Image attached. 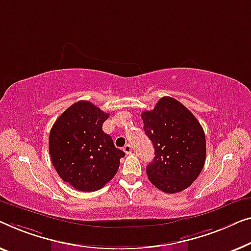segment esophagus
I'll list each match as a JSON object with an SVG mask.
<instances>
[{
  "label": "esophagus",
  "instance_id": "esophagus-1",
  "mask_svg": "<svg viewBox=\"0 0 251 251\" xmlns=\"http://www.w3.org/2000/svg\"><path fill=\"white\" fill-rule=\"evenodd\" d=\"M123 150H124L125 153H130L132 152V146H130V144H126V146L123 148Z\"/></svg>",
  "mask_w": 251,
  "mask_h": 251
}]
</instances>
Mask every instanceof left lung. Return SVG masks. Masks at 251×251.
<instances>
[{
    "instance_id": "obj_1",
    "label": "left lung",
    "mask_w": 251,
    "mask_h": 251,
    "mask_svg": "<svg viewBox=\"0 0 251 251\" xmlns=\"http://www.w3.org/2000/svg\"><path fill=\"white\" fill-rule=\"evenodd\" d=\"M143 128L154 148L147 175L166 193L181 192L192 184L206 160V137L198 119L181 102L164 97L141 115Z\"/></svg>"
}]
</instances>
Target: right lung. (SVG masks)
I'll return each mask as SVG.
<instances>
[{"instance_id": "obj_1", "label": "right lung", "mask_w": 251, "mask_h": 251, "mask_svg": "<svg viewBox=\"0 0 251 251\" xmlns=\"http://www.w3.org/2000/svg\"><path fill=\"white\" fill-rule=\"evenodd\" d=\"M109 114L89 101L70 105L52 126L49 151L56 173L74 189L92 192L116 175L124 151L102 130Z\"/></svg>"}]
</instances>
